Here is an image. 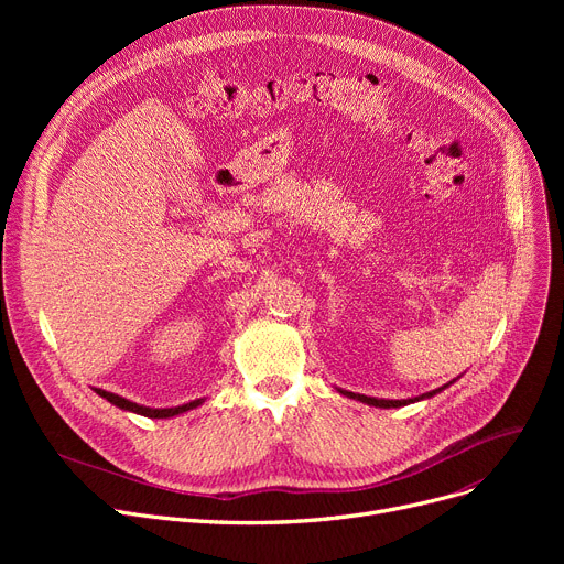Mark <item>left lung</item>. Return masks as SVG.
Instances as JSON below:
<instances>
[{
	"label": "left lung",
	"instance_id": "1",
	"mask_svg": "<svg viewBox=\"0 0 564 564\" xmlns=\"http://www.w3.org/2000/svg\"><path fill=\"white\" fill-rule=\"evenodd\" d=\"M448 387V383H446ZM446 387H441V389H436V391H430V393H425V395H419V398H411V400H377V398H368V395H359V393H349V391H340L343 395H347V398H354V400H361V402H366V404H370V406H381V409H391V406H404V404H411V402H419V400H425V398H432V395H436L438 391H443Z\"/></svg>",
	"mask_w": 564,
	"mask_h": 564
}]
</instances>
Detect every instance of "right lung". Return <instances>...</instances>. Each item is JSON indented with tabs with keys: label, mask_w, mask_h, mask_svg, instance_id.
<instances>
[{
	"label": "right lung",
	"mask_w": 564,
	"mask_h": 564,
	"mask_svg": "<svg viewBox=\"0 0 564 564\" xmlns=\"http://www.w3.org/2000/svg\"><path fill=\"white\" fill-rule=\"evenodd\" d=\"M96 393H98L100 398H105L107 402L116 404L118 409H126V411L139 413V416H145V419H171V416H177V413H185V411H189V409H196V406L203 402V398H200V400H192V402L181 404V406H171V409H151V406H143V404L130 402V400H126V398H121V395L109 393V391H102V389H96Z\"/></svg>",
	"instance_id": "add662e5"
}]
</instances>
